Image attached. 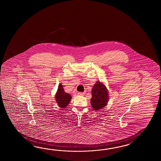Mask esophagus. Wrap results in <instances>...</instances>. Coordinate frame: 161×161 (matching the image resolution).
Listing matches in <instances>:
<instances>
[{
    "label": "esophagus",
    "instance_id": "34e87169",
    "mask_svg": "<svg viewBox=\"0 0 161 161\" xmlns=\"http://www.w3.org/2000/svg\"><path fill=\"white\" fill-rule=\"evenodd\" d=\"M84 94H85L84 92H78V96H83Z\"/></svg>",
    "mask_w": 161,
    "mask_h": 161
}]
</instances>
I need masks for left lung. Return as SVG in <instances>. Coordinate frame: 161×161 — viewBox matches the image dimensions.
Here are the masks:
<instances>
[{"label": "left lung", "instance_id": "left-lung-1", "mask_svg": "<svg viewBox=\"0 0 161 161\" xmlns=\"http://www.w3.org/2000/svg\"><path fill=\"white\" fill-rule=\"evenodd\" d=\"M108 94L106 86L101 82L97 81L92 87V98L90 100L91 105L94 110H98L106 106L109 99Z\"/></svg>", "mask_w": 161, "mask_h": 161}]
</instances>
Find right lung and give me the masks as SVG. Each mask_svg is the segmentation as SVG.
<instances>
[{"label":"right lung","mask_w":161,"mask_h":161,"mask_svg":"<svg viewBox=\"0 0 161 161\" xmlns=\"http://www.w3.org/2000/svg\"><path fill=\"white\" fill-rule=\"evenodd\" d=\"M55 99L58 106L61 108H65L68 106L71 99V95L64 92L62 84H59L58 90L55 95Z\"/></svg>","instance_id":"1"}]
</instances>
